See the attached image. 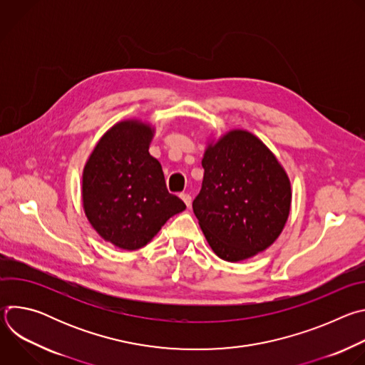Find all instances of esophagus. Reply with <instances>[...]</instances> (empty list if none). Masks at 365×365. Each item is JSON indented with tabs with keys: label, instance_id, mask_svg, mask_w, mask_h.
<instances>
[{
	"label": "esophagus",
	"instance_id": "obj_1",
	"mask_svg": "<svg viewBox=\"0 0 365 365\" xmlns=\"http://www.w3.org/2000/svg\"><path fill=\"white\" fill-rule=\"evenodd\" d=\"M180 197H182V200L186 203V206L189 207L190 203H192V196H190L189 193H180Z\"/></svg>",
	"mask_w": 365,
	"mask_h": 365
}]
</instances>
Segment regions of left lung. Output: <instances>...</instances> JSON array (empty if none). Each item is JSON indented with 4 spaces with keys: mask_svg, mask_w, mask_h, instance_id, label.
Returning <instances> with one entry per match:
<instances>
[{
    "mask_svg": "<svg viewBox=\"0 0 365 365\" xmlns=\"http://www.w3.org/2000/svg\"><path fill=\"white\" fill-rule=\"evenodd\" d=\"M192 206L207 244L225 262L269 248L289 218L290 180L267 145L245 130L207 144Z\"/></svg>",
    "mask_w": 365,
    "mask_h": 365,
    "instance_id": "8db88e82",
    "label": "left lung"
}]
</instances>
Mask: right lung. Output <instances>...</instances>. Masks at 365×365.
<instances>
[{"mask_svg": "<svg viewBox=\"0 0 365 365\" xmlns=\"http://www.w3.org/2000/svg\"><path fill=\"white\" fill-rule=\"evenodd\" d=\"M154 128L125 120L101 137L82 175L88 221L106 241L138 250L186 205L169 193L162 165L148 153Z\"/></svg>", "mask_w": 365, "mask_h": 365, "instance_id": "obj_1", "label": "right lung"}]
</instances>
